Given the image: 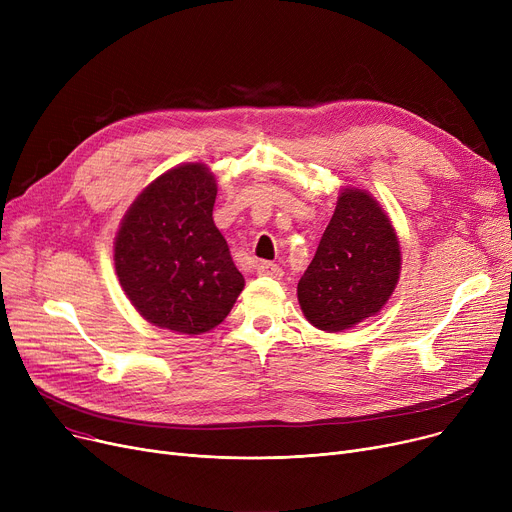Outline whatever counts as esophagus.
<instances>
[{
	"label": "esophagus",
	"mask_w": 512,
	"mask_h": 512,
	"mask_svg": "<svg viewBox=\"0 0 512 512\" xmlns=\"http://www.w3.org/2000/svg\"><path fill=\"white\" fill-rule=\"evenodd\" d=\"M257 274L280 280L282 278V267L272 263V261H261V263H257Z\"/></svg>",
	"instance_id": "esophagus-1"
}]
</instances>
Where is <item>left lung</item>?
Masks as SVG:
<instances>
[{
  "mask_svg": "<svg viewBox=\"0 0 512 512\" xmlns=\"http://www.w3.org/2000/svg\"><path fill=\"white\" fill-rule=\"evenodd\" d=\"M400 242L369 191L344 186L297 297L309 324L342 332L378 315L400 278Z\"/></svg>",
  "mask_w": 512,
  "mask_h": 512,
  "instance_id": "left-lung-1",
  "label": "left lung"
}]
</instances>
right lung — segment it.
<instances>
[{"label":"right lung","mask_w":512,"mask_h":512,"mask_svg":"<svg viewBox=\"0 0 512 512\" xmlns=\"http://www.w3.org/2000/svg\"><path fill=\"white\" fill-rule=\"evenodd\" d=\"M215 195L211 168L188 161L149 182L120 222L116 276L132 307L157 328L205 334L222 324L245 288L213 224Z\"/></svg>","instance_id":"1"}]
</instances>
